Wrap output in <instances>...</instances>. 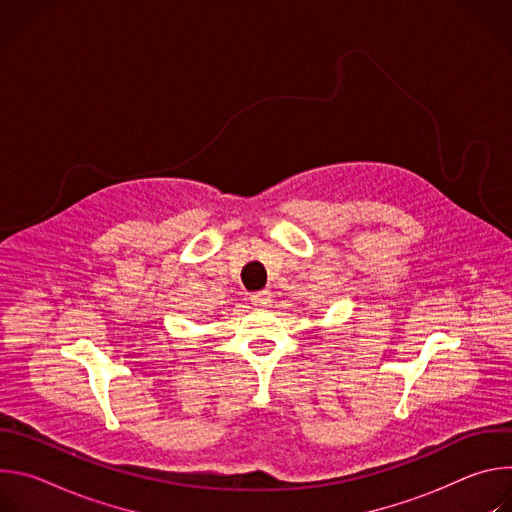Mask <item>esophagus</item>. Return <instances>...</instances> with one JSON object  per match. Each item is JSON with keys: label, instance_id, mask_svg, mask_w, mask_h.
Segmentation results:
<instances>
[{"label": "esophagus", "instance_id": "1", "mask_svg": "<svg viewBox=\"0 0 512 512\" xmlns=\"http://www.w3.org/2000/svg\"><path fill=\"white\" fill-rule=\"evenodd\" d=\"M251 302H253L255 306H269V302H271V291H267V289L255 291V294L251 296Z\"/></svg>", "mask_w": 512, "mask_h": 512}]
</instances>
